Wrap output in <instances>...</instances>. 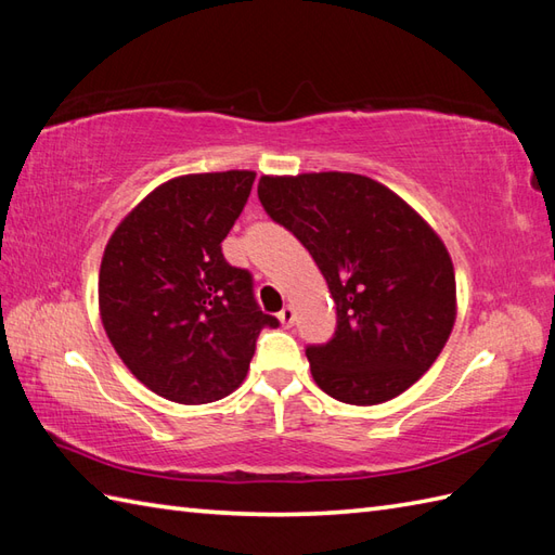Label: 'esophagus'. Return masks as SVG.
<instances>
[{
  "mask_svg": "<svg viewBox=\"0 0 555 555\" xmlns=\"http://www.w3.org/2000/svg\"><path fill=\"white\" fill-rule=\"evenodd\" d=\"M279 321H281V324L283 326H293V321H295V312H293V307L291 305H286V307H283L281 309V312H279Z\"/></svg>",
  "mask_w": 555,
  "mask_h": 555,
  "instance_id": "esophagus-1",
  "label": "esophagus"
}]
</instances>
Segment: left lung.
Here are the masks:
<instances>
[{"label": "left lung", "instance_id": "obj_1", "mask_svg": "<svg viewBox=\"0 0 555 555\" xmlns=\"http://www.w3.org/2000/svg\"><path fill=\"white\" fill-rule=\"evenodd\" d=\"M257 196L312 255L336 302L333 338L305 347L319 388L357 406L411 388L456 319L440 236L388 186L352 172L262 177Z\"/></svg>", "mask_w": 555, "mask_h": 555}]
</instances>
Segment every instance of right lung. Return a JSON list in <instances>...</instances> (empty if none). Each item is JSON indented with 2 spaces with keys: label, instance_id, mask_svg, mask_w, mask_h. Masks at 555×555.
I'll use <instances>...</instances> for the list:
<instances>
[{
  "label": "right lung",
  "instance_id": "1",
  "mask_svg": "<svg viewBox=\"0 0 555 555\" xmlns=\"http://www.w3.org/2000/svg\"><path fill=\"white\" fill-rule=\"evenodd\" d=\"M255 172L170 179L127 215L103 253L99 312L115 352L149 390L208 404L243 383L264 314L248 269L222 241L248 203Z\"/></svg>",
  "mask_w": 555,
  "mask_h": 555
}]
</instances>
